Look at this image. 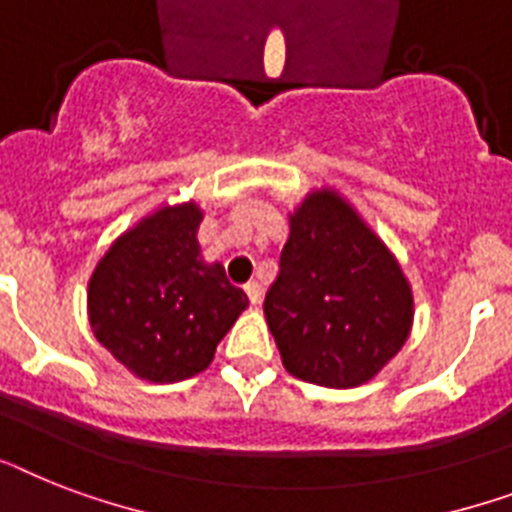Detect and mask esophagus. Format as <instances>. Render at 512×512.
<instances>
[{
    "label": "esophagus",
    "mask_w": 512,
    "mask_h": 512,
    "mask_svg": "<svg viewBox=\"0 0 512 512\" xmlns=\"http://www.w3.org/2000/svg\"><path fill=\"white\" fill-rule=\"evenodd\" d=\"M244 292H247V297L252 305H260V299H263V286L257 284V281H249V284L244 286Z\"/></svg>",
    "instance_id": "1"
}]
</instances>
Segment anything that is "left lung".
Instances as JSON below:
<instances>
[{
  "label": "left lung",
  "mask_w": 512,
  "mask_h": 512,
  "mask_svg": "<svg viewBox=\"0 0 512 512\" xmlns=\"http://www.w3.org/2000/svg\"><path fill=\"white\" fill-rule=\"evenodd\" d=\"M265 321L284 368L328 389L371 381L410 336L413 292L386 244L334 189L289 215Z\"/></svg>",
  "instance_id": "8db88e82"
}]
</instances>
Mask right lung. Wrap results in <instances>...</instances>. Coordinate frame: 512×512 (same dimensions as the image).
I'll list each match as a JSON object with an SVG mask.
<instances>
[{
  "instance_id": "add662e5",
  "label": "right lung",
  "mask_w": 512,
  "mask_h": 512,
  "mask_svg": "<svg viewBox=\"0 0 512 512\" xmlns=\"http://www.w3.org/2000/svg\"><path fill=\"white\" fill-rule=\"evenodd\" d=\"M197 202L165 205L118 236L89 278L97 342L134 376L173 384L213 363L215 347L249 305L197 242Z\"/></svg>"
}]
</instances>
